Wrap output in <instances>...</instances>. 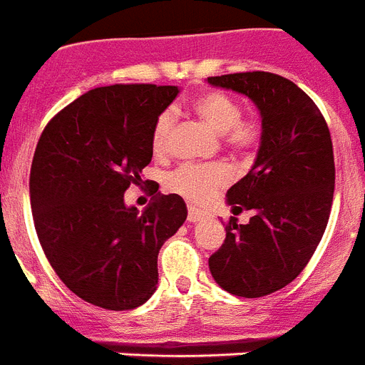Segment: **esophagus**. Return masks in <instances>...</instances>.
Wrapping results in <instances>:
<instances>
[{
    "label": "esophagus",
    "instance_id": "esophagus-1",
    "mask_svg": "<svg viewBox=\"0 0 365 365\" xmlns=\"http://www.w3.org/2000/svg\"><path fill=\"white\" fill-rule=\"evenodd\" d=\"M205 216H207V214L201 212V210H197V208H194V207H190V208H188V221H190V223H195V221H201Z\"/></svg>",
    "mask_w": 365,
    "mask_h": 365
}]
</instances>
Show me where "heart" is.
<instances>
[{"instance_id": "obj_1", "label": "heart", "mask_w": 365, "mask_h": 365, "mask_svg": "<svg viewBox=\"0 0 365 365\" xmlns=\"http://www.w3.org/2000/svg\"><path fill=\"white\" fill-rule=\"evenodd\" d=\"M192 112L205 125L216 135L232 151H249L258 145L262 138V127L255 120H242V107L235 98L223 92L199 93L192 101ZM173 133V116L171 112H162L155 120L151 130V149L162 157L170 148ZM230 180V170L221 164H182L168 175L166 186L173 194L182 195L195 205L208 203L221 188Z\"/></svg>"}]
</instances>
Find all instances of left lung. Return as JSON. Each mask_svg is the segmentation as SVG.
<instances>
[{
    "label": "left lung",
    "instance_id": "1",
    "mask_svg": "<svg viewBox=\"0 0 365 365\" xmlns=\"http://www.w3.org/2000/svg\"><path fill=\"white\" fill-rule=\"evenodd\" d=\"M257 105L262 138L257 160L227 192L232 212L253 210L249 223H227L225 242L208 267L238 297H264L303 272L323 238L334 195V153L316 103L286 77L245 71L208 77Z\"/></svg>",
    "mask_w": 365,
    "mask_h": 365
}]
</instances>
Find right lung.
Masks as SVG:
<instances>
[{
  "label": "right lung",
  "mask_w": 365,
  "mask_h": 365,
  "mask_svg": "<svg viewBox=\"0 0 365 365\" xmlns=\"http://www.w3.org/2000/svg\"><path fill=\"white\" fill-rule=\"evenodd\" d=\"M177 86L93 88L49 121L31 164L34 229L58 279L90 304L133 310L157 289L162 244L186 220L177 194L144 212L123 194L151 162L155 120Z\"/></svg>",
  "instance_id": "add662e5"
}]
</instances>
